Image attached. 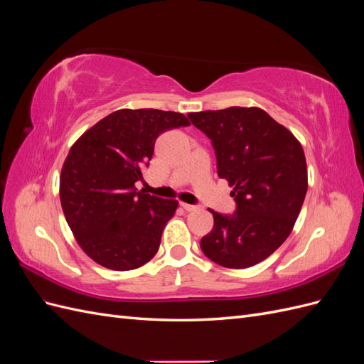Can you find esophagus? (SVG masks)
<instances>
[{
	"label": "esophagus",
	"mask_w": 364,
	"mask_h": 364,
	"mask_svg": "<svg viewBox=\"0 0 364 364\" xmlns=\"http://www.w3.org/2000/svg\"><path fill=\"white\" fill-rule=\"evenodd\" d=\"M181 206L185 209V211H196L197 209L196 205H190V203H181Z\"/></svg>",
	"instance_id": "obj_1"
}]
</instances>
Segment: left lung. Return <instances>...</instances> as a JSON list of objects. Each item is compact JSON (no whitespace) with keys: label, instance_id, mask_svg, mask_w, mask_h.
<instances>
[{"label":"left lung","instance_id":"left-lung-1","mask_svg":"<svg viewBox=\"0 0 364 364\" xmlns=\"http://www.w3.org/2000/svg\"><path fill=\"white\" fill-rule=\"evenodd\" d=\"M211 139L217 173L234 186V214L214 215L200 240L205 255L218 266L246 269L270 257L287 237L308 188L301 142L259 107L232 106L188 114Z\"/></svg>","mask_w":364,"mask_h":364}]
</instances>
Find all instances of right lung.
<instances>
[{
  "label": "right lung",
  "instance_id": "right-lung-1",
  "mask_svg": "<svg viewBox=\"0 0 364 364\" xmlns=\"http://www.w3.org/2000/svg\"><path fill=\"white\" fill-rule=\"evenodd\" d=\"M190 126L183 114L119 109L75 141L60 174V203L77 243L100 266L134 270L159 249L178 200L136 191L156 138Z\"/></svg>",
  "mask_w": 364,
  "mask_h": 364
}]
</instances>
